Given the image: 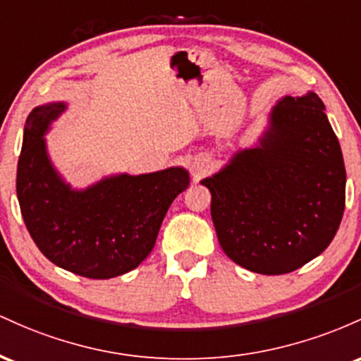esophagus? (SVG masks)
Returning <instances> with one entry per match:
<instances>
[{
  "label": "esophagus",
  "mask_w": 361,
  "mask_h": 361,
  "mask_svg": "<svg viewBox=\"0 0 361 361\" xmlns=\"http://www.w3.org/2000/svg\"><path fill=\"white\" fill-rule=\"evenodd\" d=\"M194 170H196V172L200 173V172H202V170H204V165H202V164H194Z\"/></svg>",
  "instance_id": "1"
}]
</instances>
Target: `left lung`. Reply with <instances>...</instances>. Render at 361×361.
I'll return each instance as SVG.
<instances>
[{
  "instance_id": "8db88e82",
  "label": "left lung",
  "mask_w": 361,
  "mask_h": 361,
  "mask_svg": "<svg viewBox=\"0 0 361 361\" xmlns=\"http://www.w3.org/2000/svg\"><path fill=\"white\" fill-rule=\"evenodd\" d=\"M322 100L283 97L252 148L201 180L224 252L259 274L302 268L333 242L344 212L346 170Z\"/></svg>"
}]
</instances>
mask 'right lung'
I'll return each instance as SVG.
<instances>
[{
	"instance_id": "add662e5",
	"label": "right lung",
	"mask_w": 361,
	"mask_h": 361,
	"mask_svg": "<svg viewBox=\"0 0 361 361\" xmlns=\"http://www.w3.org/2000/svg\"><path fill=\"white\" fill-rule=\"evenodd\" d=\"M64 111V102H51L27 117L17 169L20 212L35 245L56 266L92 279L121 276L152 252L170 204L188 189L189 172L119 173L71 189L51 164L44 137Z\"/></svg>"
}]
</instances>
